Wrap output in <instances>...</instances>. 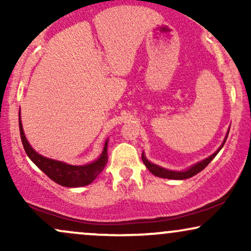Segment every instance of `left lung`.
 Masks as SVG:
<instances>
[{"label": "left lung", "mask_w": 251, "mask_h": 251, "mask_svg": "<svg viewBox=\"0 0 251 251\" xmlns=\"http://www.w3.org/2000/svg\"><path fill=\"white\" fill-rule=\"evenodd\" d=\"M227 134H229V129H227V133L226 135V138H224L223 143H222V145L218 148V150L215 152V153H212L210 157L205 158V159L201 160V162L195 164V165H192V166H190L188 170H184V171H172V170L164 169V168H162V166L155 165V164L149 162L148 158L145 157V153H144V152L142 154L143 163L145 164V166L149 169V171L151 172L152 175L157 176V177L168 178V179H188V178H190V177H194L195 175H197L198 172H201V170H204L206 166L209 165V163L214 159V158L216 157V154H217L218 152L221 151V149L223 148L224 143H226V140L227 138Z\"/></svg>", "instance_id": "1"}]
</instances>
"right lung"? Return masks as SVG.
Masks as SVG:
<instances>
[{"label":"right lung","instance_id":"add662e5","mask_svg":"<svg viewBox=\"0 0 251 251\" xmlns=\"http://www.w3.org/2000/svg\"><path fill=\"white\" fill-rule=\"evenodd\" d=\"M19 125H20V135H21L22 144L25 153L30 158V160L35 165L45 172L51 180L59 184L61 186H67V188H80V186H86L91 184L98 175L102 171L105 165L107 164V142H105L103 150L94 162L86 164V165H71V164L60 162V160L50 159V158L43 157L30 146L25 138L24 127H22L21 116L19 112Z\"/></svg>","mask_w":251,"mask_h":251}]
</instances>
